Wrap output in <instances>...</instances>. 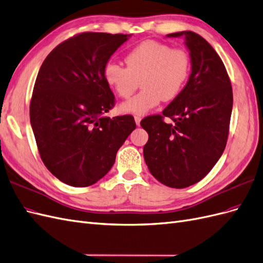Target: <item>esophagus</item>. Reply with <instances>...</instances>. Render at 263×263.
<instances>
[{
    "label": "esophagus",
    "mask_w": 263,
    "mask_h": 263,
    "mask_svg": "<svg viewBox=\"0 0 263 263\" xmlns=\"http://www.w3.org/2000/svg\"><path fill=\"white\" fill-rule=\"evenodd\" d=\"M135 122H136V125L139 126L140 125V120H141V117L140 116H135Z\"/></svg>",
    "instance_id": "esophagus-1"
}]
</instances>
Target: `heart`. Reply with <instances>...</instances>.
<instances>
[{"label":"heart","mask_w":263,"mask_h":263,"mask_svg":"<svg viewBox=\"0 0 263 263\" xmlns=\"http://www.w3.org/2000/svg\"><path fill=\"white\" fill-rule=\"evenodd\" d=\"M127 68L116 62H108L104 79L117 95L128 98L139 86L143 90L120 105V110L144 115L161 101H173L180 94L190 72L186 51L172 48L156 41H145L126 55Z\"/></svg>","instance_id":"b5f03b06"}]
</instances>
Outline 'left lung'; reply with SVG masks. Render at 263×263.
Listing matches in <instances>:
<instances>
[{
    "instance_id": "8db88e82",
    "label": "left lung",
    "mask_w": 263,
    "mask_h": 263,
    "mask_svg": "<svg viewBox=\"0 0 263 263\" xmlns=\"http://www.w3.org/2000/svg\"><path fill=\"white\" fill-rule=\"evenodd\" d=\"M167 37H183L191 73L180 94L160 115L140 122L148 133L144 158L149 172L172 188H186L212 169L226 148L232 111V88L221 59L207 41L191 31Z\"/></svg>"
}]
</instances>
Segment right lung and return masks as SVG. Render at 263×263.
Masks as SVG:
<instances>
[{"instance_id":"right-lung-1","label":"right lung","mask_w":263,"mask_h":263,"mask_svg":"<svg viewBox=\"0 0 263 263\" xmlns=\"http://www.w3.org/2000/svg\"><path fill=\"white\" fill-rule=\"evenodd\" d=\"M130 36L79 34L56 46L40 68L31 126L44 165L68 186L87 187L103 178L136 128L130 115L105 116L115 97L104 68Z\"/></svg>"}]
</instances>
